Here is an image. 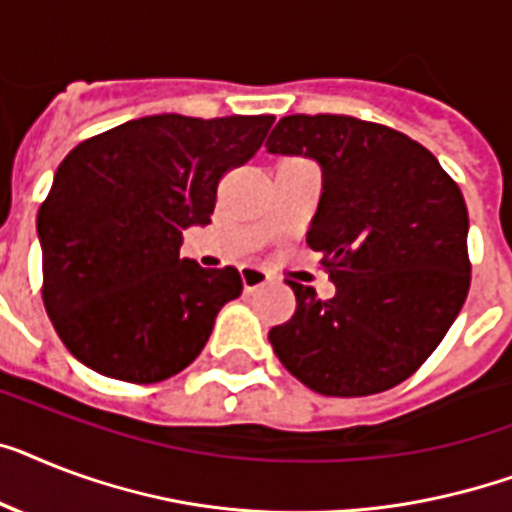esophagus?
I'll return each mask as SVG.
<instances>
[{"instance_id":"obj_1","label":"esophagus","mask_w":512,"mask_h":512,"mask_svg":"<svg viewBox=\"0 0 512 512\" xmlns=\"http://www.w3.org/2000/svg\"><path fill=\"white\" fill-rule=\"evenodd\" d=\"M270 281V273L265 268H260V265H244L242 268V284L247 292H252V289H257V286H263Z\"/></svg>"}]
</instances>
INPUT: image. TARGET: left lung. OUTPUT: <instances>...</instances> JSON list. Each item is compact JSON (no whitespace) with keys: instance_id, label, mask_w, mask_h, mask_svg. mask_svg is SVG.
Listing matches in <instances>:
<instances>
[{"instance_id":"1","label":"left lung","mask_w":512,"mask_h":512,"mask_svg":"<svg viewBox=\"0 0 512 512\" xmlns=\"http://www.w3.org/2000/svg\"><path fill=\"white\" fill-rule=\"evenodd\" d=\"M270 155L321 165L307 244L336 292L289 281L297 310L270 328L284 368L326 397H365L413 376L458 318L471 286L468 210L429 149L350 115H289Z\"/></svg>"}]
</instances>
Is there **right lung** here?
I'll return each mask as SVG.
<instances>
[{"label":"right lung","instance_id":"1","mask_svg":"<svg viewBox=\"0 0 512 512\" xmlns=\"http://www.w3.org/2000/svg\"><path fill=\"white\" fill-rule=\"evenodd\" d=\"M270 126L273 115L162 112L81 141L60 162L36 218L41 294L86 368L155 384L194 363L242 276L181 257L184 231L210 223L223 173L255 155Z\"/></svg>","mask_w":512,"mask_h":512}]
</instances>
